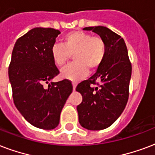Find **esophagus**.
I'll use <instances>...</instances> for the list:
<instances>
[{
	"label": "esophagus",
	"mask_w": 155,
	"mask_h": 155,
	"mask_svg": "<svg viewBox=\"0 0 155 155\" xmlns=\"http://www.w3.org/2000/svg\"><path fill=\"white\" fill-rule=\"evenodd\" d=\"M72 85H73V90H75V88H76V83H72Z\"/></svg>",
	"instance_id": "34e87169"
}]
</instances>
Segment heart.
<instances>
[{
	"label": "heart",
	"instance_id": "b5f03b06",
	"mask_svg": "<svg viewBox=\"0 0 155 155\" xmlns=\"http://www.w3.org/2000/svg\"><path fill=\"white\" fill-rule=\"evenodd\" d=\"M50 54L58 67L64 66L74 55L75 62L62 69L61 76L76 82L85 77L88 70L93 72L100 67L106 55V45L99 36L74 31L63 36L62 45L52 46Z\"/></svg>",
	"mask_w": 155,
	"mask_h": 155
}]
</instances>
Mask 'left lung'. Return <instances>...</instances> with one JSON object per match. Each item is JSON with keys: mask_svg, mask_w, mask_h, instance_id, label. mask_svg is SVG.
I'll return each instance as SVG.
<instances>
[{"mask_svg": "<svg viewBox=\"0 0 155 155\" xmlns=\"http://www.w3.org/2000/svg\"><path fill=\"white\" fill-rule=\"evenodd\" d=\"M100 35L106 45V55L96 73L80 83L75 90L81 93L82 102L77 106L79 122L88 130H102L115 122L124 111L129 95L132 75L127 46L124 39L103 26L88 27ZM97 80L101 82L100 85ZM99 85L96 88L92 84Z\"/></svg>", "mask_w": 155, "mask_h": 155, "instance_id": "8db88e82", "label": "left lung"}]
</instances>
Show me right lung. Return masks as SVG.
Listing matches in <instances>:
<instances>
[{"label":"right lung","mask_w":155,"mask_h":155,"mask_svg":"<svg viewBox=\"0 0 155 155\" xmlns=\"http://www.w3.org/2000/svg\"><path fill=\"white\" fill-rule=\"evenodd\" d=\"M60 33L54 28H33L18 39L9 63L15 106L28 123L41 129L58 125L61 111L73 90L67 79L50 82L59 74L50 49Z\"/></svg>","instance_id":"add662e5"}]
</instances>
